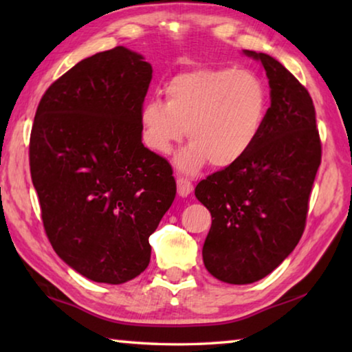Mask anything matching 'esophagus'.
<instances>
[{
  "instance_id": "1",
  "label": "esophagus",
  "mask_w": 352,
  "mask_h": 352,
  "mask_svg": "<svg viewBox=\"0 0 352 352\" xmlns=\"http://www.w3.org/2000/svg\"><path fill=\"white\" fill-rule=\"evenodd\" d=\"M177 190H178V195H182V197H188V195L192 192V183H190L188 178L178 177L177 178Z\"/></svg>"
}]
</instances>
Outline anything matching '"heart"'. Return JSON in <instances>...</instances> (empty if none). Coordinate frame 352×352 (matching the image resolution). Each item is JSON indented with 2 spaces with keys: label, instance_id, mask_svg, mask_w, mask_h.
I'll return each mask as SVG.
<instances>
[{
  "label": "heart",
  "instance_id": "obj_1",
  "mask_svg": "<svg viewBox=\"0 0 352 352\" xmlns=\"http://www.w3.org/2000/svg\"><path fill=\"white\" fill-rule=\"evenodd\" d=\"M269 98L252 71L200 68L182 73L166 85V102L151 99L140 113L147 148L168 155L186 136L190 142L175 157L184 174L210 162L223 169L252 151L264 127Z\"/></svg>",
  "mask_w": 352,
  "mask_h": 352
}]
</instances>
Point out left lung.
Here are the masks:
<instances>
[{
  "instance_id": "1",
  "label": "left lung",
  "mask_w": 352,
  "mask_h": 352,
  "mask_svg": "<svg viewBox=\"0 0 352 352\" xmlns=\"http://www.w3.org/2000/svg\"><path fill=\"white\" fill-rule=\"evenodd\" d=\"M243 54L261 62L269 79L264 127L241 162L195 188V197L212 217L204 264L228 284L259 281L294 252L321 163L311 94L276 58L247 50Z\"/></svg>"
}]
</instances>
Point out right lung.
<instances>
[{
    "instance_id": "right-lung-1",
    "label": "right lung",
    "mask_w": 352,
    "mask_h": 352,
    "mask_svg": "<svg viewBox=\"0 0 352 352\" xmlns=\"http://www.w3.org/2000/svg\"><path fill=\"white\" fill-rule=\"evenodd\" d=\"M152 65L124 46L74 65L35 113L29 164L41 219L63 262L122 284L151 262V236L175 199L170 164L142 144Z\"/></svg>"
}]
</instances>
